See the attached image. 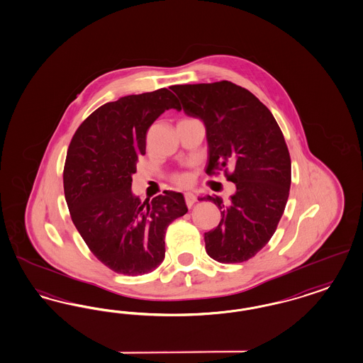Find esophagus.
I'll return each mask as SVG.
<instances>
[{"mask_svg":"<svg viewBox=\"0 0 363 363\" xmlns=\"http://www.w3.org/2000/svg\"><path fill=\"white\" fill-rule=\"evenodd\" d=\"M196 196L193 194V193H186L185 194V201H186V205H188L189 208L190 206H193V203H196Z\"/></svg>","mask_w":363,"mask_h":363,"instance_id":"esophagus-1","label":"esophagus"}]
</instances>
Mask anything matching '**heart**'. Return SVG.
<instances>
[{"label":"heart","mask_w":363,"mask_h":363,"mask_svg":"<svg viewBox=\"0 0 363 363\" xmlns=\"http://www.w3.org/2000/svg\"><path fill=\"white\" fill-rule=\"evenodd\" d=\"M175 184L182 188H188L193 182V175L190 173H178L173 177Z\"/></svg>","instance_id":"obj_1"}]
</instances>
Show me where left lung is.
Here are the masks:
<instances>
[{
    "label": "left lung",
    "instance_id": "left-lung-1",
    "mask_svg": "<svg viewBox=\"0 0 363 363\" xmlns=\"http://www.w3.org/2000/svg\"><path fill=\"white\" fill-rule=\"evenodd\" d=\"M184 112L206 130V174L224 172L235 193L223 200L215 230L203 233L206 254L220 263L248 261L267 245L285 211L291 164L284 135L272 112L251 91L228 81L174 85ZM233 172L228 173V169Z\"/></svg>",
    "mask_w": 363,
    "mask_h": 363
}]
</instances>
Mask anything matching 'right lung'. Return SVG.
Instances as JSON below:
<instances>
[{
  "label": "right lung",
  "instance_id": "add662e5",
  "mask_svg": "<svg viewBox=\"0 0 363 363\" xmlns=\"http://www.w3.org/2000/svg\"><path fill=\"white\" fill-rule=\"evenodd\" d=\"M181 111L166 87L106 102L75 130L63 170L66 203L94 257L124 276H142L164 259L169 224L188 212L184 194L164 190L145 203L132 175L145 154V135L167 109Z\"/></svg>",
  "mask_w": 363,
  "mask_h": 363
}]
</instances>
